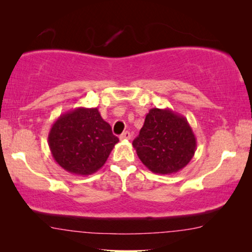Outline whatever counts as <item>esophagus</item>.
I'll list each match as a JSON object with an SVG mask.
<instances>
[{
  "instance_id": "34e87169",
  "label": "esophagus",
  "mask_w": 252,
  "mask_h": 252,
  "mask_svg": "<svg viewBox=\"0 0 252 252\" xmlns=\"http://www.w3.org/2000/svg\"><path fill=\"white\" fill-rule=\"evenodd\" d=\"M131 139V134L130 132H123V133L120 135V140H130Z\"/></svg>"
}]
</instances>
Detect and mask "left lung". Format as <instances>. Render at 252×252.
<instances>
[{
	"instance_id": "left-lung-1",
	"label": "left lung",
	"mask_w": 252,
	"mask_h": 252,
	"mask_svg": "<svg viewBox=\"0 0 252 252\" xmlns=\"http://www.w3.org/2000/svg\"><path fill=\"white\" fill-rule=\"evenodd\" d=\"M132 144L142 163L159 174L180 171L197 150V139L189 122L169 108L149 111Z\"/></svg>"
}]
</instances>
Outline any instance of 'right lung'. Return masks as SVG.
<instances>
[{
	"instance_id": "right-lung-1",
	"label": "right lung",
	"mask_w": 252,
	"mask_h": 252,
	"mask_svg": "<svg viewBox=\"0 0 252 252\" xmlns=\"http://www.w3.org/2000/svg\"><path fill=\"white\" fill-rule=\"evenodd\" d=\"M48 142L55 162L65 171L89 176L103 167L119 142L97 108H75L51 126Z\"/></svg>"
}]
</instances>
